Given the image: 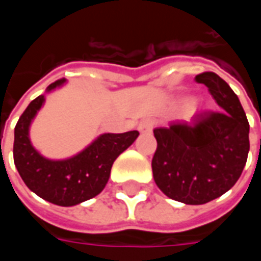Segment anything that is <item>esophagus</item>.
<instances>
[{"mask_svg": "<svg viewBox=\"0 0 261 261\" xmlns=\"http://www.w3.org/2000/svg\"><path fill=\"white\" fill-rule=\"evenodd\" d=\"M153 124H155V123H153L151 119L141 120V121L138 123V131L142 133V134H149V133L152 131Z\"/></svg>", "mask_w": 261, "mask_h": 261, "instance_id": "1", "label": "esophagus"}]
</instances>
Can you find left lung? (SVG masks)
I'll list each match as a JSON object with an SVG mask.
<instances>
[{"instance_id": "left-lung-1", "label": "left lung", "mask_w": 261, "mask_h": 261, "mask_svg": "<svg viewBox=\"0 0 261 261\" xmlns=\"http://www.w3.org/2000/svg\"><path fill=\"white\" fill-rule=\"evenodd\" d=\"M196 81L222 110L153 130V180L169 198L190 205L213 201L233 187L250 148L249 121L235 92L215 72L198 74Z\"/></svg>"}]
</instances>
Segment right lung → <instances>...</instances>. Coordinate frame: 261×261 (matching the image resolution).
Returning a JSON list of instances; mask_svg holds the SVG:
<instances>
[{
  "label": "right lung",
  "mask_w": 261,
  "mask_h": 261,
  "mask_svg": "<svg viewBox=\"0 0 261 261\" xmlns=\"http://www.w3.org/2000/svg\"><path fill=\"white\" fill-rule=\"evenodd\" d=\"M64 84L65 80L56 81L47 86L46 92ZM44 95H40L32 100L16 123L15 166L22 180L35 194L56 205L72 207L102 192L110 177L113 162L136 141L140 133L136 130L121 134L106 133L71 158L59 161L44 158L32 145L29 137L32 121L44 105Z\"/></svg>",
  "instance_id": "obj_1"
}]
</instances>
